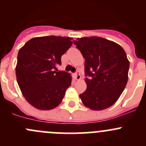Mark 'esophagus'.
<instances>
[{
  "label": "esophagus",
  "instance_id": "esophagus-1",
  "mask_svg": "<svg viewBox=\"0 0 146 146\" xmlns=\"http://www.w3.org/2000/svg\"><path fill=\"white\" fill-rule=\"evenodd\" d=\"M74 76H75V78H76V80H80V79H81V76H80V72H79V71L76 72V73L74 74Z\"/></svg>",
  "mask_w": 146,
  "mask_h": 146
}]
</instances>
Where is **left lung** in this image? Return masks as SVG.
I'll list each match as a JSON object with an SVG mask.
<instances>
[{
    "label": "left lung",
    "instance_id": "1",
    "mask_svg": "<svg viewBox=\"0 0 146 146\" xmlns=\"http://www.w3.org/2000/svg\"><path fill=\"white\" fill-rule=\"evenodd\" d=\"M85 59L87 89L80 94L84 105L95 111L112 106L128 81L129 61L118 44L100 36L78 38L73 41Z\"/></svg>",
    "mask_w": 146,
    "mask_h": 146
}]
</instances>
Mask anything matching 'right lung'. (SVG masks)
<instances>
[{
	"label": "right lung",
	"instance_id": "add662e5",
	"mask_svg": "<svg viewBox=\"0 0 146 146\" xmlns=\"http://www.w3.org/2000/svg\"><path fill=\"white\" fill-rule=\"evenodd\" d=\"M71 37H35L18 51L16 78L25 100L40 110H50L60 104L71 85L70 73L57 72L61 56L71 46Z\"/></svg>",
	"mask_w": 146,
	"mask_h": 146
}]
</instances>
